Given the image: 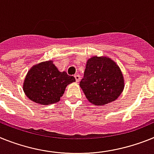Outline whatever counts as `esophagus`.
<instances>
[{
    "mask_svg": "<svg viewBox=\"0 0 154 154\" xmlns=\"http://www.w3.org/2000/svg\"><path fill=\"white\" fill-rule=\"evenodd\" d=\"M74 77H75L76 81H77V83H78L79 81H80V80H81V77H80L79 74H76V75H74Z\"/></svg>",
    "mask_w": 154,
    "mask_h": 154,
    "instance_id": "1",
    "label": "esophagus"
}]
</instances>
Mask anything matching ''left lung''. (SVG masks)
Segmentation results:
<instances>
[{"instance_id":"1","label":"left lung","mask_w":154,"mask_h":154,"mask_svg":"<svg viewBox=\"0 0 154 154\" xmlns=\"http://www.w3.org/2000/svg\"><path fill=\"white\" fill-rule=\"evenodd\" d=\"M124 79L119 66L107 57H92L87 61L80 87L91 103L107 105L114 101L124 89Z\"/></svg>"}]
</instances>
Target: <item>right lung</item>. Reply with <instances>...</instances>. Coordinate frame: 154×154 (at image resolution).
Wrapping results in <instances>:
<instances>
[{
    "label": "right lung",
    "instance_id": "obj_1",
    "mask_svg": "<svg viewBox=\"0 0 154 154\" xmlns=\"http://www.w3.org/2000/svg\"><path fill=\"white\" fill-rule=\"evenodd\" d=\"M74 81L73 76L59 71L53 61H45L29 69L24 81L23 91L32 101L47 105L58 102L66 86Z\"/></svg>",
    "mask_w": 154,
    "mask_h": 154
}]
</instances>
